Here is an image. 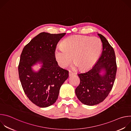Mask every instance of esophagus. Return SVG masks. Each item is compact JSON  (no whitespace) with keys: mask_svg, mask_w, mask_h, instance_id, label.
<instances>
[{"mask_svg":"<svg viewBox=\"0 0 131 131\" xmlns=\"http://www.w3.org/2000/svg\"><path fill=\"white\" fill-rule=\"evenodd\" d=\"M74 73H73V72H72V71H69V76H73V75H74Z\"/></svg>","mask_w":131,"mask_h":131,"instance_id":"obj_1","label":"esophagus"}]
</instances>
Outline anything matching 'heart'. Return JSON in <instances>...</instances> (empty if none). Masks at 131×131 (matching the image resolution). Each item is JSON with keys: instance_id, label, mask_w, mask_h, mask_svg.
Returning a JSON list of instances; mask_svg holds the SVG:
<instances>
[{"instance_id": "1", "label": "heart", "mask_w": 131, "mask_h": 131, "mask_svg": "<svg viewBox=\"0 0 131 131\" xmlns=\"http://www.w3.org/2000/svg\"><path fill=\"white\" fill-rule=\"evenodd\" d=\"M102 48L101 40L96 37L71 36L66 38L62 46L57 47L54 56L62 67L68 66L72 60L81 70L88 69L97 60Z\"/></svg>"}]
</instances>
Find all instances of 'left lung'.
Instances as JSON below:
<instances>
[{
  "instance_id": "obj_1",
  "label": "left lung",
  "mask_w": 131,
  "mask_h": 131,
  "mask_svg": "<svg viewBox=\"0 0 131 131\" xmlns=\"http://www.w3.org/2000/svg\"><path fill=\"white\" fill-rule=\"evenodd\" d=\"M103 43V52L100 59L89 70L78 73L80 82L75 93L83 104L93 106L102 102L113 87L117 69L116 55L113 48L105 37L98 34ZM104 70L102 76L100 72Z\"/></svg>"
}]
</instances>
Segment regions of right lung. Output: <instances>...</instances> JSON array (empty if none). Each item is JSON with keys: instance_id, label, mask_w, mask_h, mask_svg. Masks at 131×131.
<instances>
[{"instance_id": "add662e5", "label": "right lung", "mask_w": 131, "mask_h": 131, "mask_svg": "<svg viewBox=\"0 0 131 131\" xmlns=\"http://www.w3.org/2000/svg\"><path fill=\"white\" fill-rule=\"evenodd\" d=\"M66 33L41 32L27 44L21 54L18 66L19 78L29 100L40 107H47L57 100L61 85L68 77V71L58 66L54 51ZM40 61L38 72L31 66Z\"/></svg>"}]
</instances>
